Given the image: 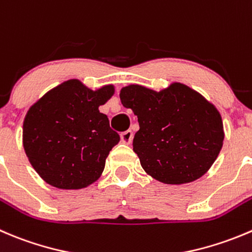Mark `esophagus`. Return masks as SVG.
Instances as JSON below:
<instances>
[{
  "mask_svg": "<svg viewBox=\"0 0 252 252\" xmlns=\"http://www.w3.org/2000/svg\"><path fill=\"white\" fill-rule=\"evenodd\" d=\"M121 140L123 144H126V145H129V144L131 143V140H133V131L131 130H126L123 131V133L121 134Z\"/></svg>",
  "mask_w": 252,
  "mask_h": 252,
  "instance_id": "obj_1",
  "label": "esophagus"
}]
</instances>
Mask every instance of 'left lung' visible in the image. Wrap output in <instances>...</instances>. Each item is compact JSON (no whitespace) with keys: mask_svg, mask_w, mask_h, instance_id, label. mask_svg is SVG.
Wrapping results in <instances>:
<instances>
[{"mask_svg":"<svg viewBox=\"0 0 252 252\" xmlns=\"http://www.w3.org/2000/svg\"><path fill=\"white\" fill-rule=\"evenodd\" d=\"M122 104L138 117L133 150L148 175L166 185L193 182L218 158L224 126L217 107L181 82L161 91L130 84Z\"/></svg>","mask_w":252,"mask_h":252,"instance_id":"left-lung-1","label":"left lung"}]
</instances>
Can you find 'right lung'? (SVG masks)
<instances>
[{
  "label": "right lung",
  "mask_w": 252,
  "mask_h": 252,
  "mask_svg": "<svg viewBox=\"0 0 252 252\" xmlns=\"http://www.w3.org/2000/svg\"><path fill=\"white\" fill-rule=\"evenodd\" d=\"M114 91L113 85L94 91L71 79L32 104L23 122V148L46 183L82 189L101 177L109 151L121 140L98 109Z\"/></svg>",
  "instance_id": "right-lung-1"
}]
</instances>
